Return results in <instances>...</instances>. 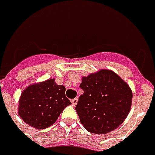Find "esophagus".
I'll return each mask as SVG.
<instances>
[{
	"mask_svg": "<svg viewBox=\"0 0 155 155\" xmlns=\"http://www.w3.org/2000/svg\"><path fill=\"white\" fill-rule=\"evenodd\" d=\"M71 102H72V105H73V106H76L77 103H78V98H77V97H75V98L72 99Z\"/></svg>",
	"mask_w": 155,
	"mask_h": 155,
	"instance_id": "esophagus-1",
	"label": "esophagus"
}]
</instances>
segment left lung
<instances>
[{
    "label": "left lung",
    "mask_w": 155,
    "mask_h": 155,
    "mask_svg": "<svg viewBox=\"0 0 155 155\" xmlns=\"http://www.w3.org/2000/svg\"><path fill=\"white\" fill-rule=\"evenodd\" d=\"M75 110L87 131L104 134L114 130L130 110L132 92L129 85L110 70L84 77Z\"/></svg>",
    "instance_id": "left-lung-1"
}]
</instances>
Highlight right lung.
I'll list each match as a JSON object with an SVG mask.
<instances>
[{
  "label": "right lung",
  "mask_w": 155,
  "mask_h": 155,
  "mask_svg": "<svg viewBox=\"0 0 155 155\" xmlns=\"http://www.w3.org/2000/svg\"><path fill=\"white\" fill-rule=\"evenodd\" d=\"M71 102L65 97V88L49 79L29 85L19 101L18 114L26 124L37 129H45L56 122L64 109Z\"/></svg>",
  "instance_id": "add662e5"
}]
</instances>
